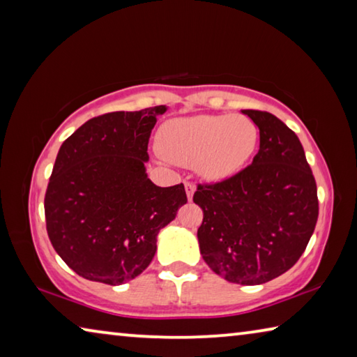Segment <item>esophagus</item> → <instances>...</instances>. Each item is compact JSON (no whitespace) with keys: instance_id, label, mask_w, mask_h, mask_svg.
<instances>
[{"instance_id":"34e87169","label":"esophagus","mask_w":357,"mask_h":357,"mask_svg":"<svg viewBox=\"0 0 357 357\" xmlns=\"http://www.w3.org/2000/svg\"><path fill=\"white\" fill-rule=\"evenodd\" d=\"M184 187H185V193H187V198H189V200H192L193 198V192H195V184L193 183H189V181H187V183H184Z\"/></svg>"}]
</instances>
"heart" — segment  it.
Returning a JSON list of instances; mask_svg holds the SVG:
<instances>
[{"label":"heart","instance_id":"obj_1","mask_svg":"<svg viewBox=\"0 0 357 357\" xmlns=\"http://www.w3.org/2000/svg\"><path fill=\"white\" fill-rule=\"evenodd\" d=\"M258 129L243 114H198L167 121L159 130V149L168 160L195 165L204 178L220 179L243 167L253 154Z\"/></svg>","mask_w":357,"mask_h":357}]
</instances>
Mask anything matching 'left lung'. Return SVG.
<instances>
[{
  "instance_id": "1",
  "label": "left lung",
  "mask_w": 357,
  "mask_h": 357,
  "mask_svg": "<svg viewBox=\"0 0 357 357\" xmlns=\"http://www.w3.org/2000/svg\"><path fill=\"white\" fill-rule=\"evenodd\" d=\"M259 130L253 162L215 184H198V243L215 274L261 285L304 253L318 220L317 183L298 135L268 112L243 110Z\"/></svg>"
}]
</instances>
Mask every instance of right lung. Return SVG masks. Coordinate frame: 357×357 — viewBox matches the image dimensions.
<instances>
[{"mask_svg":"<svg viewBox=\"0 0 357 357\" xmlns=\"http://www.w3.org/2000/svg\"><path fill=\"white\" fill-rule=\"evenodd\" d=\"M165 112L157 105L100 114L58 151L44 202L47 233L83 279L121 285L140 275L157 234L187 203L183 184L155 185L144 168L151 130Z\"/></svg>","mask_w":357,"mask_h":357,"instance_id":"add662e5","label":"right lung"}]
</instances>
